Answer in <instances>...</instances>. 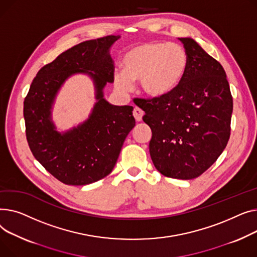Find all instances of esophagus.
Listing matches in <instances>:
<instances>
[{
	"label": "esophagus",
	"instance_id": "obj_1",
	"mask_svg": "<svg viewBox=\"0 0 257 257\" xmlns=\"http://www.w3.org/2000/svg\"><path fill=\"white\" fill-rule=\"evenodd\" d=\"M133 115L136 118V120H137V121H141L142 117L144 115V112L141 109H139V108H135L134 111H133Z\"/></svg>",
	"mask_w": 257,
	"mask_h": 257
}]
</instances>
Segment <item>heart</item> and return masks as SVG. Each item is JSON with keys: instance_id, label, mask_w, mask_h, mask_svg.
I'll use <instances>...</instances> for the list:
<instances>
[{"instance_id": "obj_1", "label": "heart", "mask_w": 257, "mask_h": 257, "mask_svg": "<svg viewBox=\"0 0 257 257\" xmlns=\"http://www.w3.org/2000/svg\"><path fill=\"white\" fill-rule=\"evenodd\" d=\"M188 55L175 42L149 41L130 49L122 58V70H115V87L128 92L133 82L140 81L143 93L150 98L168 96L180 85L188 68Z\"/></svg>"}]
</instances>
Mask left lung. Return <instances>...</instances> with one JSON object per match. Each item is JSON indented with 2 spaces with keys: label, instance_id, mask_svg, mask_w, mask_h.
<instances>
[{
  "label": "left lung",
  "instance_id": "left-lung-1",
  "mask_svg": "<svg viewBox=\"0 0 257 257\" xmlns=\"http://www.w3.org/2000/svg\"><path fill=\"white\" fill-rule=\"evenodd\" d=\"M188 55L185 78L168 96L136 98L153 132L149 153L167 177L192 179L212 166L230 136L232 96L222 65L191 37L178 38Z\"/></svg>",
  "mask_w": 257,
  "mask_h": 257
}]
</instances>
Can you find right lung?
I'll return each mask as SVG.
<instances>
[{
  "label": "right lung",
  "mask_w": 257,
  "mask_h": 257,
  "mask_svg": "<svg viewBox=\"0 0 257 257\" xmlns=\"http://www.w3.org/2000/svg\"><path fill=\"white\" fill-rule=\"evenodd\" d=\"M119 38L88 40L63 52L37 72L25 98L29 147L47 171L65 185H89L109 175L136 124L132 105H114L103 97L105 85L114 82L110 48ZM79 73L93 80L97 102L83 124L59 132L51 118L55 96L65 81Z\"/></svg>",
  "instance_id": "add662e5"
}]
</instances>
